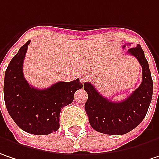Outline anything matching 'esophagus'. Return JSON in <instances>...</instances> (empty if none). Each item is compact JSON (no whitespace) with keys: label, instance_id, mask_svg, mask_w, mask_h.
<instances>
[{"label":"esophagus","instance_id":"esophagus-1","mask_svg":"<svg viewBox=\"0 0 159 159\" xmlns=\"http://www.w3.org/2000/svg\"><path fill=\"white\" fill-rule=\"evenodd\" d=\"M86 79H87V78H86L85 76H82V77L80 78V82H81L82 84H84V82L86 81Z\"/></svg>","mask_w":159,"mask_h":159}]
</instances>
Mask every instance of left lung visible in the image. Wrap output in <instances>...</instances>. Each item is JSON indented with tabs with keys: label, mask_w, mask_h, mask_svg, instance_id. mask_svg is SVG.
<instances>
[{
	"label": "left lung",
	"mask_w": 159,
	"mask_h": 159,
	"mask_svg": "<svg viewBox=\"0 0 159 159\" xmlns=\"http://www.w3.org/2000/svg\"><path fill=\"white\" fill-rule=\"evenodd\" d=\"M126 46H123L124 48ZM142 67V82L131 94L122 102H111L102 96L95 87L85 82L84 91L88 94L84 109L89 122L95 130L109 135H123L138 126L146 116L153 94V81L140 45L129 48Z\"/></svg>",
	"instance_id": "left-lung-1"
}]
</instances>
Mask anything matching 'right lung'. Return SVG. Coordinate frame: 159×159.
<instances>
[{
  "mask_svg": "<svg viewBox=\"0 0 159 159\" xmlns=\"http://www.w3.org/2000/svg\"><path fill=\"white\" fill-rule=\"evenodd\" d=\"M29 40L12 57L4 76L5 105L15 123L34 135H48L59 129L61 109L70 104L83 87L79 79L58 82L47 89L32 87L23 75V61Z\"/></svg>",
  "mask_w": 159,
  "mask_h": 159,
  "instance_id": "right-lung-1",
  "label": "right lung"
}]
</instances>
